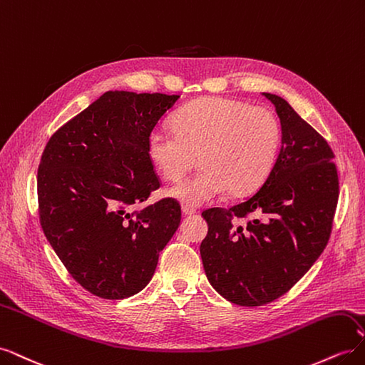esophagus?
I'll use <instances>...</instances> for the list:
<instances>
[{
	"label": "esophagus",
	"mask_w": 365,
	"mask_h": 365,
	"mask_svg": "<svg viewBox=\"0 0 365 365\" xmlns=\"http://www.w3.org/2000/svg\"><path fill=\"white\" fill-rule=\"evenodd\" d=\"M182 215L184 216H192V215H196V210L192 208V207H187V205H182Z\"/></svg>",
	"instance_id": "1"
}]
</instances>
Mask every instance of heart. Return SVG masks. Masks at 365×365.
<instances>
[{
	"mask_svg": "<svg viewBox=\"0 0 365 365\" xmlns=\"http://www.w3.org/2000/svg\"><path fill=\"white\" fill-rule=\"evenodd\" d=\"M173 130L155 129L148 157L164 180L176 182L202 169L168 193L187 207H201L228 190L239 196L267 180L282 141L279 118L267 108L227 97H204L182 106Z\"/></svg>",
	"mask_w": 365,
	"mask_h": 365,
	"instance_id": "heart-1",
	"label": "heart"
}]
</instances>
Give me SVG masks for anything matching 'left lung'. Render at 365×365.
<instances>
[{"label":"left lung","instance_id":"obj_1","mask_svg":"<svg viewBox=\"0 0 365 365\" xmlns=\"http://www.w3.org/2000/svg\"><path fill=\"white\" fill-rule=\"evenodd\" d=\"M282 146L256 193L228 210L202 213L208 224L201 259L210 284L239 306H262L288 292L327 245L339 185L327 141L271 93ZM257 216L247 226L240 219Z\"/></svg>","mask_w":365,"mask_h":365}]
</instances>
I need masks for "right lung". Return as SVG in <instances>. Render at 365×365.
<instances>
[{
    "label": "right lung",
    "instance_id": "obj_1",
    "mask_svg": "<svg viewBox=\"0 0 365 365\" xmlns=\"http://www.w3.org/2000/svg\"><path fill=\"white\" fill-rule=\"evenodd\" d=\"M180 96L108 91L59 128L38 169L39 220L50 245L91 294H138L178 230L175 200L143 205L160 180L148 138Z\"/></svg>",
    "mask_w": 365,
    "mask_h": 365
}]
</instances>
